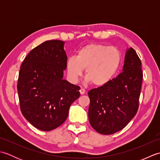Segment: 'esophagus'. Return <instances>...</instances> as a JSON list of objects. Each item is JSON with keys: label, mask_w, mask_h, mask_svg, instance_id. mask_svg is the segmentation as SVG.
Segmentation results:
<instances>
[{"label": "esophagus", "mask_w": 160, "mask_h": 160, "mask_svg": "<svg viewBox=\"0 0 160 160\" xmlns=\"http://www.w3.org/2000/svg\"><path fill=\"white\" fill-rule=\"evenodd\" d=\"M80 93L81 95H83V94L85 93V90L82 89V88H81V89H80Z\"/></svg>", "instance_id": "1"}]
</instances>
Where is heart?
<instances>
[{"instance_id": "obj_1", "label": "heart", "mask_w": 160, "mask_h": 160, "mask_svg": "<svg viewBox=\"0 0 160 160\" xmlns=\"http://www.w3.org/2000/svg\"><path fill=\"white\" fill-rule=\"evenodd\" d=\"M121 53L117 48L102 44H89L70 57L67 62L68 76L73 82L85 69V77L94 86L102 87L113 79L120 66Z\"/></svg>"}]
</instances>
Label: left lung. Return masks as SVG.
Wrapping results in <instances>:
<instances>
[{"label":"left lung","mask_w":160,"mask_h":160,"mask_svg":"<svg viewBox=\"0 0 160 160\" xmlns=\"http://www.w3.org/2000/svg\"><path fill=\"white\" fill-rule=\"evenodd\" d=\"M143 73L132 48L127 50L122 72L109 82L89 91V120L95 130L113 134L127 126L137 113Z\"/></svg>","instance_id":"1"}]
</instances>
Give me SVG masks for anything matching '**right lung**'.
<instances>
[{"instance_id": "add662e5", "label": "right lung", "mask_w": 160, "mask_h": 160, "mask_svg": "<svg viewBox=\"0 0 160 160\" xmlns=\"http://www.w3.org/2000/svg\"><path fill=\"white\" fill-rule=\"evenodd\" d=\"M64 42L47 40L29 53L20 67L18 85L20 110L33 127L53 130L67 118L80 87L63 79L67 56Z\"/></svg>"}]
</instances>
